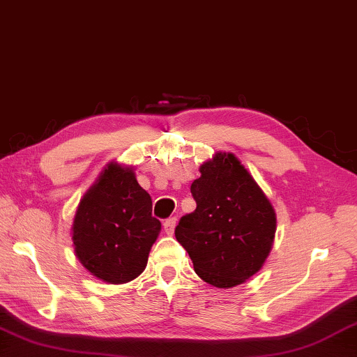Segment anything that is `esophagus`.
Segmentation results:
<instances>
[{
	"mask_svg": "<svg viewBox=\"0 0 357 357\" xmlns=\"http://www.w3.org/2000/svg\"><path fill=\"white\" fill-rule=\"evenodd\" d=\"M174 228H176V217H170L164 222V229L168 236H172L174 232Z\"/></svg>",
	"mask_w": 357,
	"mask_h": 357,
	"instance_id": "34e87169",
	"label": "esophagus"
}]
</instances>
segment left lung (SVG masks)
I'll return each instance as SVG.
<instances>
[{
	"label": "left lung",
	"instance_id": "1",
	"mask_svg": "<svg viewBox=\"0 0 357 357\" xmlns=\"http://www.w3.org/2000/svg\"><path fill=\"white\" fill-rule=\"evenodd\" d=\"M190 185L197 209L174 229L197 275L229 289L262 268L276 232V213L261 187L232 153H215Z\"/></svg>",
	"mask_w": 357,
	"mask_h": 357
}]
</instances>
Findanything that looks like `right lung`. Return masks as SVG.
<instances>
[{"label":"right lung","mask_w":357,"mask_h":357,"mask_svg":"<svg viewBox=\"0 0 357 357\" xmlns=\"http://www.w3.org/2000/svg\"><path fill=\"white\" fill-rule=\"evenodd\" d=\"M151 211L150 193L132 168L107 164L77 206L71 228L76 257L98 280L132 281L145 270L160 231Z\"/></svg>","instance_id":"add662e5"}]
</instances>
